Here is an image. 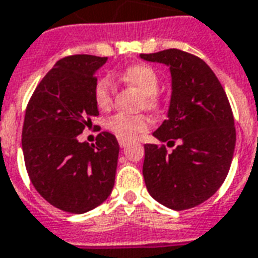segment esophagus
<instances>
[{"mask_svg": "<svg viewBox=\"0 0 258 258\" xmlns=\"http://www.w3.org/2000/svg\"><path fill=\"white\" fill-rule=\"evenodd\" d=\"M127 141H124V139H119V145H120V148H125L127 146Z\"/></svg>", "mask_w": 258, "mask_h": 258, "instance_id": "1", "label": "esophagus"}]
</instances>
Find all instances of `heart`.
<instances>
[{
	"mask_svg": "<svg viewBox=\"0 0 258 258\" xmlns=\"http://www.w3.org/2000/svg\"><path fill=\"white\" fill-rule=\"evenodd\" d=\"M120 78L130 85L135 86L145 95V105L154 108L157 105L156 93L160 86L157 72L148 64H135L120 74ZM112 82L109 78H101L94 86V101L100 109H108L112 105ZM150 120L144 114L116 113L106 121V128L120 139H135L146 133Z\"/></svg>",
	"mask_w": 258,
	"mask_h": 258,
	"instance_id": "heart-1",
	"label": "heart"
}]
</instances>
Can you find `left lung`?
I'll use <instances>...</instances> for the list:
<instances>
[{
    "label": "left lung",
    "instance_id": "left-lung-1",
    "mask_svg": "<svg viewBox=\"0 0 258 258\" xmlns=\"http://www.w3.org/2000/svg\"><path fill=\"white\" fill-rule=\"evenodd\" d=\"M139 57L169 68L168 119L153 135L168 145L180 142L172 153L145 145L146 188L169 209L197 207L223 184L234 156L236 134L226 91L207 62L190 53L168 49Z\"/></svg>",
    "mask_w": 258,
    "mask_h": 258
}]
</instances>
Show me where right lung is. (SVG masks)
I'll return each mask as SVG.
<instances>
[{
	"label": "right lung",
	"instance_id": "add662e5",
	"mask_svg": "<svg viewBox=\"0 0 258 258\" xmlns=\"http://www.w3.org/2000/svg\"><path fill=\"white\" fill-rule=\"evenodd\" d=\"M106 57L76 54L57 61L28 102L22 148L34 187L50 205L86 213L109 197L114 184L119 142L101 133L95 144L78 135L98 116L95 72Z\"/></svg>",
	"mask_w": 258,
	"mask_h": 258
}]
</instances>
